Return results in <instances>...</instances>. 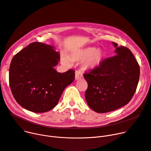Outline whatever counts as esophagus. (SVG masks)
I'll use <instances>...</instances> for the list:
<instances>
[{"mask_svg": "<svg viewBox=\"0 0 151 151\" xmlns=\"http://www.w3.org/2000/svg\"><path fill=\"white\" fill-rule=\"evenodd\" d=\"M83 78V74L80 70H78L75 72V79L78 80Z\"/></svg>", "mask_w": 151, "mask_h": 151, "instance_id": "obj_1", "label": "esophagus"}]
</instances>
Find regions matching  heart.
I'll list each match as a JSON object with an SVG mask.
<instances>
[{
    "instance_id": "b5f03b06",
    "label": "heart",
    "mask_w": 151,
    "mask_h": 151,
    "mask_svg": "<svg viewBox=\"0 0 151 151\" xmlns=\"http://www.w3.org/2000/svg\"><path fill=\"white\" fill-rule=\"evenodd\" d=\"M104 58L103 50L94 47H86L73 52L69 57L66 55L61 56V61L64 65H70L72 62L84 61V67L88 70H93L101 64Z\"/></svg>"
}]
</instances>
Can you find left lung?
I'll return each mask as SVG.
<instances>
[{
	"label": "left lung",
	"instance_id": "left-lung-1",
	"mask_svg": "<svg viewBox=\"0 0 151 151\" xmlns=\"http://www.w3.org/2000/svg\"><path fill=\"white\" fill-rule=\"evenodd\" d=\"M115 47L116 55L103 60L98 68L84 74L88 84L85 97L88 106L97 113L113 111L132 98L139 78V66L126 47Z\"/></svg>",
	"mask_w": 151,
	"mask_h": 151
}]
</instances>
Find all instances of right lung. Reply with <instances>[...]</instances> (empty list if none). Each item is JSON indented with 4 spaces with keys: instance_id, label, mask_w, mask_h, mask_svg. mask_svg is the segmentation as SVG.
Here are the masks:
<instances>
[{
    "instance_id": "obj_1",
    "label": "right lung",
    "mask_w": 151,
    "mask_h": 151,
    "mask_svg": "<svg viewBox=\"0 0 151 151\" xmlns=\"http://www.w3.org/2000/svg\"><path fill=\"white\" fill-rule=\"evenodd\" d=\"M55 47L44 43L29 44L13 58L9 83L17 103L35 113H43L58 104L65 88L75 79V71L58 72L60 60Z\"/></svg>"
}]
</instances>
